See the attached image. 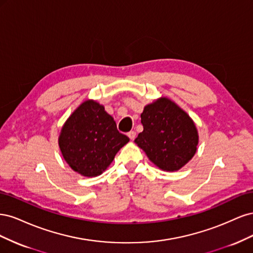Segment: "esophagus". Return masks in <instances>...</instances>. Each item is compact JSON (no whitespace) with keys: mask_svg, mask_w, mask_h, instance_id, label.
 I'll return each mask as SVG.
<instances>
[{"mask_svg":"<svg viewBox=\"0 0 253 253\" xmlns=\"http://www.w3.org/2000/svg\"><path fill=\"white\" fill-rule=\"evenodd\" d=\"M127 136H128V138L131 139V140H133L135 137H136V132H134V131H131V132H128L127 133Z\"/></svg>","mask_w":253,"mask_h":253,"instance_id":"34e87169","label":"esophagus"}]
</instances>
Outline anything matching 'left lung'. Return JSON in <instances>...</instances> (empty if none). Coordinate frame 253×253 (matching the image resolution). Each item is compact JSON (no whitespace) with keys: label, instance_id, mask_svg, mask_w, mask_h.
<instances>
[{"label":"left lung","instance_id":"8db88e82","mask_svg":"<svg viewBox=\"0 0 253 253\" xmlns=\"http://www.w3.org/2000/svg\"><path fill=\"white\" fill-rule=\"evenodd\" d=\"M143 131L135 143L164 171H177L194 156L198 133L193 120L170 99L162 97L144 106Z\"/></svg>","mask_w":253,"mask_h":253}]
</instances>
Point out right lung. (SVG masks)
Listing matches in <instances>:
<instances>
[{"label": "right lung", "instance_id": "add662e5", "mask_svg": "<svg viewBox=\"0 0 253 253\" xmlns=\"http://www.w3.org/2000/svg\"><path fill=\"white\" fill-rule=\"evenodd\" d=\"M128 141L104 106L94 100L84 101L75 110L59 136L65 162L75 172L86 177L100 175Z\"/></svg>", "mask_w": 253, "mask_h": 253}]
</instances>
